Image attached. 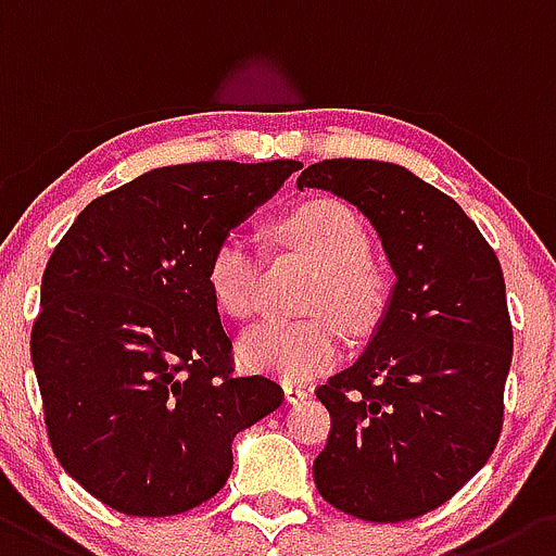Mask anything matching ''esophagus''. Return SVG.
<instances>
[{
  "label": "esophagus",
  "instance_id": "1",
  "mask_svg": "<svg viewBox=\"0 0 556 556\" xmlns=\"http://www.w3.org/2000/svg\"><path fill=\"white\" fill-rule=\"evenodd\" d=\"M282 390H285V399H288V404H299L309 396V388H304V384H299V382H285Z\"/></svg>",
  "mask_w": 556,
  "mask_h": 556
}]
</instances>
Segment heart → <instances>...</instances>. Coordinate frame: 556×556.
Instances as JSON below:
<instances>
[{"mask_svg":"<svg viewBox=\"0 0 556 556\" xmlns=\"http://www.w3.org/2000/svg\"><path fill=\"white\" fill-rule=\"evenodd\" d=\"M279 238L307 254L318 266L304 299L309 318L268 321L247 329L238 357L249 371L282 379H304L324 371L340 354V325L368 332L382 313V285L365 257L368 232L349 204L315 199L302 204L279 224ZM207 288L213 302L229 318L257 313L263 293V257L254 243L232 232L213 249L207 263Z\"/></svg>","mask_w":556,"mask_h":556,"instance_id":"heart-1","label":"heart"}]
</instances>
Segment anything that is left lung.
Returning <instances> with one entry per match:
<instances>
[{"label": "left lung", "instance_id": "obj_1", "mask_svg": "<svg viewBox=\"0 0 556 556\" xmlns=\"http://www.w3.org/2000/svg\"><path fill=\"white\" fill-rule=\"evenodd\" d=\"M296 185L354 204L396 274L357 363L315 390L332 415L315 488L363 521H409L446 504L502 434L513 359L502 266L452 197L396 163L324 160Z\"/></svg>", "mask_w": 556, "mask_h": 556}]
</instances>
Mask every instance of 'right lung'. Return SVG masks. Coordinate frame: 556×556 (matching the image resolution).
<instances>
[{
  "label": "right lung",
  "instance_id": "1",
  "mask_svg": "<svg viewBox=\"0 0 556 556\" xmlns=\"http://www.w3.org/2000/svg\"><path fill=\"white\" fill-rule=\"evenodd\" d=\"M299 160L185 163L93 199L52 252L33 365L60 465L124 515L163 518L213 498L235 434L282 404L235 377L207 263L299 172Z\"/></svg>",
  "mask_w": 556,
  "mask_h": 556
}]
</instances>
